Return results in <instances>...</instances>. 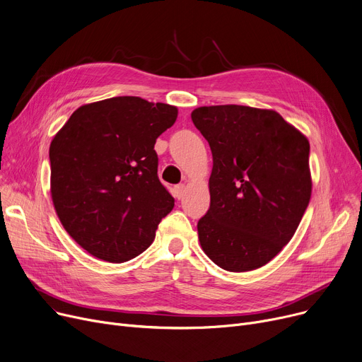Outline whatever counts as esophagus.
Wrapping results in <instances>:
<instances>
[{
  "instance_id": "1",
  "label": "esophagus",
  "mask_w": 362,
  "mask_h": 362,
  "mask_svg": "<svg viewBox=\"0 0 362 362\" xmlns=\"http://www.w3.org/2000/svg\"><path fill=\"white\" fill-rule=\"evenodd\" d=\"M183 192H185V185H177L175 186V197L177 199H180L183 197Z\"/></svg>"
}]
</instances>
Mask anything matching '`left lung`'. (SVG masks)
I'll return each mask as SVG.
<instances>
[{
	"instance_id": "left-lung-1",
	"label": "left lung",
	"mask_w": 362,
	"mask_h": 362,
	"mask_svg": "<svg viewBox=\"0 0 362 362\" xmlns=\"http://www.w3.org/2000/svg\"><path fill=\"white\" fill-rule=\"evenodd\" d=\"M213 152L201 248L227 272H251L292 239L311 198L310 142L273 110L211 105L191 114Z\"/></svg>"
}]
</instances>
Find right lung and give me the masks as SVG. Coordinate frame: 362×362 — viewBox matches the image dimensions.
<instances>
[{
  "instance_id": "add662e5",
  "label": "right lung",
  "mask_w": 362,
  "mask_h": 362,
  "mask_svg": "<svg viewBox=\"0 0 362 362\" xmlns=\"http://www.w3.org/2000/svg\"><path fill=\"white\" fill-rule=\"evenodd\" d=\"M176 119L175 105L114 97L79 107L51 141L55 213L90 255L108 262L138 257L173 210L154 145Z\"/></svg>"
}]
</instances>
